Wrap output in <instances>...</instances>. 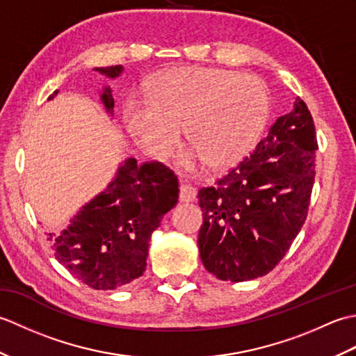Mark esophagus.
<instances>
[{
  "label": "esophagus",
  "mask_w": 356,
  "mask_h": 356,
  "mask_svg": "<svg viewBox=\"0 0 356 356\" xmlns=\"http://www.w3.org/2000/svg\"><path fill=\"white\" fill-rule=\"evenodd\" d=\"M195 195H197L195 188H193L190 185H185V184H180V186H179V200L180 202H193L195 199Z\"/></svg>",
  "instance_id": "esophagus-1"
}]
</instances>
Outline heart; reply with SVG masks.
<instances>
[{
	"label": "heart",
	"instance_id": "heart-1",
	"mask_svg": "<svg viewBox=\"0 0 356 356\" xmlns=\"http://www.w3.org/2000/svg\"><path fill=\"white\" fill-rule=\"evenodd\" d=\"M268 111V86L255 74L190 67L159 76L149 101H128L124 122L149 157L168 156L184 127L193 148L182 165L191 168L205 159L209 166L225 168L254 148Z\"/></svg>",
	"mask_w": 356,
	"mask_h": 356
}]
</instances>
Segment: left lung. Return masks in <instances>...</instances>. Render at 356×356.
<instances>
[{
	"instance_id": "obj_1",
	"label": "left lung",
	"mask_w": 356,
	"mask_h": 356,
	"mask_svg": "<svg viewBox=\"0 0 356 356\" xmlns=\"http://www.w3.org/2000/svg\"><path fill=\"white\" fill-rule=\"evenodd\" d=\"M316 149L312 115L297 97L251 154L202 188L197 243L208 272L238 283L277 266L306 220Z\"/></svg>"
}]
</instances>
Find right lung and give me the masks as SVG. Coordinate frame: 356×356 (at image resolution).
<instances>
[{
    "label": "right lung",
    "instance_id": "1",
    "mask_svg": "<svg viewBox=\"0 0 356 356\" xmlns=\"http://www.w3.org/2000/svg\"><path fill=\"white\" fill-rule=\"evenodd\" d=\"M93 70L116 79L124 67ZM56 95L58 90L49 101ZM101 102L113 116L115 99L108 86L102 88ZM177 199V177L165 165H138L136 159H125L107 188L87 202L65 229L49 234L56 260L74 278L97 291L131 283L147 268L151 234Z\"/></svg>",
    "mask_w": 356,
    "mask_h": 356
}]
</instances>
